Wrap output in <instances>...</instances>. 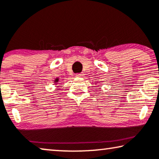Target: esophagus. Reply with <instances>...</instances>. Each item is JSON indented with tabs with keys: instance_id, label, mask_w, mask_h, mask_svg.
I'll use <instances>...</instances> for the list:
<instances>
[{
	"instance_id": "esophagus-1",
	"label": "esophagus",
	"mask_w": 159,
	"mask_h": 159,
	"mask_svg": "<svg viewBox=\"0 0 159 159\" xmlns=\"http://www.w3.org/2000/svg\"><path fill=\"white\" fill-rule=\"evenodd\" d=\"M75 76L77 77H82L84 76V74L83 73H79V74H77Z\"/></svg>"
}]
</instances>
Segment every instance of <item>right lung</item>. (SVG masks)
Here are the masks:
<instances>
[{"label":"right lung","mask_w":159,"mask_h":159,"mask_svg":"<svg viewBox=\"0 0 159 159\" xmlns=\"http://www.w3.org/2000/svg\"><path fill=\"white\" fill-rule=\"evenodd\" d=\"M58 82H59V78H56V79H55V80H54V82H55V83H57Z\"/></svg>","instance_id":"1"}]
</instances>
